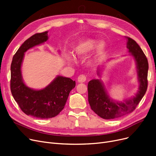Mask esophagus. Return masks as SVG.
<instances>
[{
  "mask_svg": "<svg viewBox=\"0 0 156 156\" xmlns=\"http://www.w3.org/2000/svg\"><path fill=\"white\" fill-rule=\"evenodd\" d=\"M86 81V76L84 74H80L78 78V82L79 83H83Z\"/></svg>",
  "mask_w": 156,
  "mask_h": 156,
  "instance_id": "obj_1",
  "label": "esophagus"
}]
</instances>
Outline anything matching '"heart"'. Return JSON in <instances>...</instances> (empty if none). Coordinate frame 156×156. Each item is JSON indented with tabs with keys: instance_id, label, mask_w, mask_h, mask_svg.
<instances>
[{
	"instance_id": "obj_1",
	"label": "heart",
	"mask_w": 156,
	"mask_h": 156,
	"mask_svg": "<svg viewBox=\"0 0 156 156\" xmlns=\"http://www.w3.org/2000/svg\"><path fill=\"white\" fill-rule=\"evenodd\" d=\"M97 43L98 40L93 38H87L80 41L74 48V55L79 58H83L95 48L90 63L96 62L99 58L103 57L107 51V44L106 42L102 41L98 44ZM68 59L69 61L73 60L71 57H68Z\"/></svg>"
}]
</instances>
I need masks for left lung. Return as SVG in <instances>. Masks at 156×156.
<instances>
[{"label": "left lung", "instance_id": "left-lung-1", "mask_svg": "<svg viewBox=\"0 0 156 156\" xmlns=\"http://www.w3.org/2000/svg\"><path fill=\"white\" fill-rule=\"evenodd\" d=\"M127 39V48L136 62L139 87L135 96L119 101L112 99L108 95L101 79H93L88 83V99L91 109L104 119H114L132 112L144 96L147 89L148 63L140 46L133 39ZM103 64L99 66L97 74L101 77Z\"/></svg>", "mask_w": 156, "mask_h": 156}]
</instances>
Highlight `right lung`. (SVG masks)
<instances>
[{
	"label": "right lung",
	"instance_id": "right-lung-1",
	"mask_svg": "<svg viewBox=\"0 0 156 156\" xmlns=\"http://www.w3.org/2000/svg\"><path fill=\"white\" fill-rule=\"evenodd\" d=\"M48 39V31L36 34L27 39L13 56L11 65V91L13 98L26 115L41 119L57 116L63 110L71 90L76 85L75 81L60 75L40 90L32 89L25 83L22 73L25 53Z\"/></svg>",
	"mask_w": 156,
	"mask_h": 156
}]
</instances>
